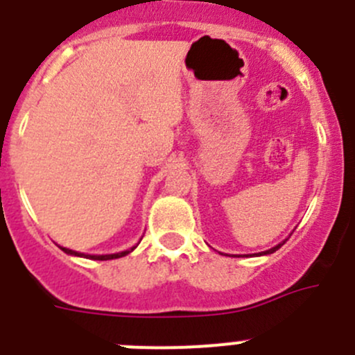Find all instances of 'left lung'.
Returning a JSON list of instances; mask_svg holds the SVG:
<instances>
[{
    "label": "left lung",
    "instance_id": "left-lung-1",
    "mask_svg": "<svg viewBox=\"0 0 355 355\" xmlns=\"http://www.w3.org/2000/svg\"><path fill=\"white\" fill-rule=\"evenodd\" d=\"M282 245H284V241H282V243H278V245H277V247H273V248H270V250H266V252H261V254H259V256H266V254H273V252H277L278 248L282 247Z\"/></svg>",
    "mask_w": 355,
    "mask_h": 355
}]
</instances>
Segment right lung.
<instances>
[{
	"label": "right lung",
	"mask_w": 355,
	"mask_h": 355,
	"mask_svg": "<svg viewBox=\"0 0 355 355\" xmlns=\"http://www.w3.org/2000/svg\"><path fill=\"white\" fill-rule=\"evenodd\" d=\"M66 254H71V256H78V257H89V259H94V261H110V259H119V257H124L128 256L129 252L135 250V247L129 248V250H124V252H117V254H105V256H91V254H80V252H75V250H69V248L61 247Z\"/></svg>",
	"instance_id": "1"
}]
</instances>
